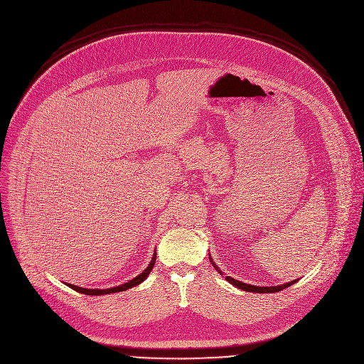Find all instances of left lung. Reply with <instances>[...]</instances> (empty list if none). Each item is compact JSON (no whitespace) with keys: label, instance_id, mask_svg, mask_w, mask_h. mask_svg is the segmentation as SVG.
Returning <instances> with one entry per match:
<instances>
[{"label":"left lung","instance_id":"8db88e82","mask_svg":"<svg viewBox=\"0 0 364 364\" xmlns=\"http://www.w3.org/2000/svg\"><path fill=\"white\" fill-rule=\"evenodd\" d=\"M210 258V257H209ZM210 262H212V265L215 267V269H218V267L213 264V261H212V258H210ZM218 272L220 274H223L220 269H218ZM227 278V281L228 282H231L232 285H235V287H238V288H241V289H244V291H250V293H277V291H281V289H284V288H287V287H289L291 284H294L296 281H289V282H287V284H284V285H274V287H257V285H251V284H245V282H241V281H238V279H235V278H232V277H225Z\"/></svg>","mask_w":364,"mask_h":364}]
</instances>
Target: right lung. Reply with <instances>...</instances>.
Instances as JSON below:
<instances>
[{
  "instance_id": "obj_1",
  "label": "right lung",
  "mask_w": 364,
  "mask_h": 364,
  "mask_svg": "<svg viewBox=\"0 0 364 364\" xmlns=\"http://www.w3.org/2000/svg\"><path fill=\"white\" fill-rule=\"evenodd\" d=\"M155 261H156V252L154 254V258L151 261V264L146 267V269H144L141 274H139L137 277H134L133 279L122 284V285H117V287H113V288H107V289H97V288H83V287H77V285H73V284H67L70 288L76 289L77 293H82V294H87V296H103V294H112V293H119V291H126V289L132 288V287H136L139 285L141 281H144L148 278L149 272L152 271L154 265H155Z\"/></svg>"
}]
</instances>
